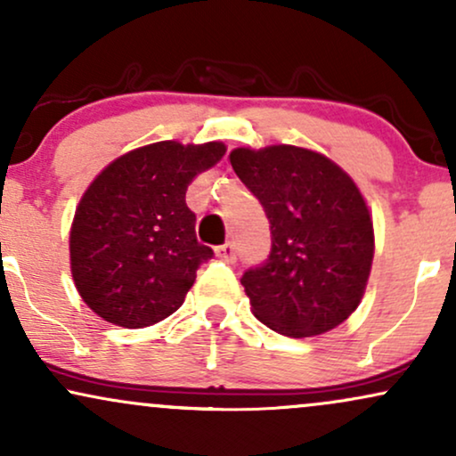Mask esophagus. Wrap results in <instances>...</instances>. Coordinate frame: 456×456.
I'll return each instance as SVG.
<instances>
[{"label": "esophagus", "mask_w": 456, "mask_h": 456, "mask_svg": "<svg viewBox=\"0 0 456 456\" xmlns=\"http://www.w3.org/2000/svg\"><path fill=\"white\" fill-rule=\"evenodd\" d=\"M235 255H238V250H235V244L233 242H227V244L218 246V248H216L218 259H223V261H227V263H233L235 261Z\"/></svg>", "instance_id": "obj_1"}]
</instances>
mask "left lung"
Segmentation results:
<instances>
[{
	"mask_svg": "<svg viewBox=\"0 0 456 456\" xmlns=\"http://www.w3.org/2000/svg\"><path fill=\"white\" fill-rule=\"evenodd\" d=\"M233 172L270 221L272 250L244 272L252 314L289 338L338 327L359 305L374 259V224L353 178L308 148H235Z\"/></svg>",
	"mask_w": 456,
	"mask_h": 456,
	"instance_id": "1",
	"label": "left lung"
}]
</instances>
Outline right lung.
<instances>
[{
    "label": "right lung",
    "instance_id": "1",
    "mask_svg": "<svg viewBox=\"0 0 456 456\" xmlns=\"http://www.w3.org/2000/svg\"><path fill=\"white\" fill-rule=\"evenodd\" d=\"M224 144L157 142L118 157L82 195L69 233L85 304L118 327L155 325L183 305L210 246L197 242L186 189Z\"/></svg>",
    "mask_w": 456,
    "mask_h": 456
}]
</instances>
